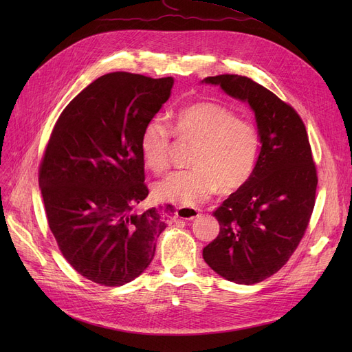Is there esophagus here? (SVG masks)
Segmentation results:
<instances>
[{
  "label": "esophagus",
  "instance_id": "obj_1",
  "mask_svg": "<svg viewBox=\"0 0 352 352\" xmlns=\"http://www.w3.org/2000/svg\"><path fill=\"white\" fill-rule=\"evenodd\" d=\"M175 214L179 219H194L199 215V211L192 207H178Z\"/></svg>",
  "mask_w": 352,
  "mask_h": 352
}]
</instances>
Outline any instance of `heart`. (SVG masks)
<instances>
[{
    "label": "heart",
    "instance_id": "1",
    "mask_svg": "<svg viewBox=\"0 0 352 352\" xmlns=\"http://www.w3.org/2000/svg\"><path fill=\"white\" fill-rule=\"evenodd\" d=\"M173 129L155 117L141 133L140 148L145 165L161 174L170 168L173 131L181 141L197 142L191 155L194 168L178 171L155 186L161 201L197 206L218 187L232 192L250 181L261 155V137L248 120L215 102H195L173 113Z\"/></svg>",
    "mask_w": 352,
    "mask_h": 352
}]
</instances>
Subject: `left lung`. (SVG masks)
<instances>
[{
	"mask_svg": "<svg viewBox=\"0 0 352 352\" xmlns=\"http://www.w3.org/2000/svg\"><path fill=\"white\" fill-rule=\"evenodd\" d=\"M201 82L248 102L261 137L256 168L214 211L219 234L202 256L228 281L261 283L297 250L316 204L318 178L305 125L291 105L251 78L224 74Z\"/></svg>",
	"mask_w": 352,
	"mask_h": 352,
	"instance_id": "left-lung-1",
	"label": "left lung"
}]
</instances>
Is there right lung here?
<instances>
[{
  "mask_svg": "<svg viewBox=\"0 0 352 352\" xmlns=\"http://www.w3.org/2000/svg\"><path fill=\"white\" fill-rule=\"evenodd\" d=\"M173 77L111 72L61 113L40 165L48 226L87 280L120 287L151 264L173 206L134 211L148 195L140 138L171 96Z\"/></svg>",
  "mask_w": 352,
  "mask_h": 352,
  "instance_id": "add662e5",
  "label": "right lung"
}]
</instances>
